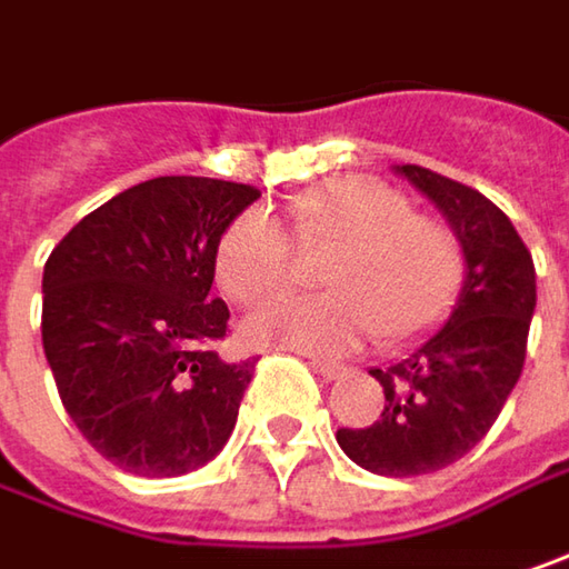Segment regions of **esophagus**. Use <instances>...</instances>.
Returning <instances> with one entry per match:
<instances>
[{"instance_id": "1", "label": "esophagus", "mask_w": 569, "mask_h": 569, "mask_svg": "<svg viewBox=\"0 0 569 569\" xmlns=\"http://www.w3.org/2000/svg\"><path fill=\"white\" fill-rule=\"evenodd\" d=\"M310 365H313V371H320L327 381H336V378H342V375H346V365H336V361H327V358L310 356Z\"/></svg>"}]
</instances>
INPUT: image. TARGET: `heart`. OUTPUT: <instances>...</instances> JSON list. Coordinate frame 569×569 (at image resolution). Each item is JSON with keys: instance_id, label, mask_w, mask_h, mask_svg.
Segmentation results:
<instances>
[{"instance_id": "b5f03b06", "label": "heart", "mask_w": 569, "mask_h": 569, "mask_svg": "<svg viewBox=\"0 0 569 569\" xmlns=\"http://www.w3.org/2000/svg\"><path fill=\"white\" fill-rule=\"evenodd\" d=\"M291 240L262 208L227 223L213 249L220 291L242 307L271 300L298 278V249L320 259L327 295L278 300L252 313L242 332L256 346H291L339 356L368 332L381 349H403L448 317L465 284V246L436 213L412 211L400 188L346 176L295 194Z\"/></svg>"}]
</instances>
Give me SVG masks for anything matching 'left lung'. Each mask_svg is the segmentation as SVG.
Here are the masks:
<instances>
[{
    "label": "left lung",
    "mask_w": 569,
    "mask_h": 569,
    "mask_svg": "<svg viewBox=\"0 0 569 569\" xmlns=\"http://www.w3.org/2000/svg\"><path fill=\"white\" fill-rule=\"evenodd\" d=\"M455 227L465 288L448 323L407 358L371 368L383 410L371 426L336 432L358 468L416 477L448 468L490 432L522 375L535 313V262L512 220L477 188L422 166H397Z\"/></svg>",
    "instance_id": "1"
}]
</instances>
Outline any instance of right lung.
I'll return each mask as SVG.
<instances>
[{"mask_svg":"<svg viewBox=\"0 0 569 569\" xmlns=\"http://www.w3.org/2000/svg\"><path fill=\"white\" fill-rule=\"evenodd\" d=\"M259 188L159 176L82 217L43 266V356L89 445L137 477H179L227 445L256 361H223L213 249Z\"/></svg>","mask_w":569,"mask_h":569,"instance_id":"obj_1","label":"right lung"}]
</instances>
